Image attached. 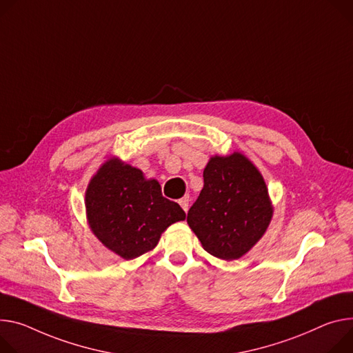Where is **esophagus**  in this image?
Segmentation results:
<instances>
[{"instance_id": "obj_1", "label": "esophagus", "mask_w": 353, "mask_h": 353, "mask_svg": "<svg viewBox=\"0 0 353 353\" xmlns=\"http://www.w3.org/2000/svg\"><path fill=\"white\" fill-rule=\"evenodd\" d=\"M179 204H180V207L187 212V210H188V204H190V199H188V196H185V197L180 199V200H179Z\"/></svg>"}]
</instances>
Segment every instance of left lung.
Here are the masks:
<instances>
[{"label": "left lung", "instance_id": "8db88e82", "mask_svg": "<svg viewBox=\"0 0 353 353\" xmlns=\"http://www.w3.org/2000/svg\"><path fill=\"white\" fill-rule=\"evenodd\" d=\"M203 177L204 187L187 214L188 225L215 258L238 259L262 238L272 219L265 180L241 153L211 157Z\"/></svg>", "mask_w": 353, "mask_h": 353}]
</instances>
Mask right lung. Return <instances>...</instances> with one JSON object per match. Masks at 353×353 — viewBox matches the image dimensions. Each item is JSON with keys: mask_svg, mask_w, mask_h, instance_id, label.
Wrapping results in <instances>:
<instances>
[{"mask_svg": "<svg viewBox=\"0 0 353 353\" xmlns=\"http://www.w3.org/2000/svg\"><path fill=\"white\" fill-rule=\"evenodd\" d=\"M88 223L108 249L126 261L152 250L162 232L185 218L183 208L163 197L156 180L111 159L101 166L87 188Z\"/></svg>", "mask_w": 353, "mask_h": 353, "instance_id": "add662e5", "label": "right lung"}]
</instances>
